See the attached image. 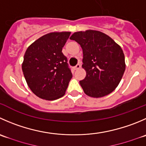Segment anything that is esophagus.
<instances>
[{
  "label": "esophagus",
  "instance_id": "obj_1",
  "mask_svg": "<svg viewBox=\"0 0 146 146\" xmlns=\"http://www.w3.org/2000/svg\"><path fill=\"white\" fill-rule=\"evenodd\" d=\"M80 67H81V65H80V63H78V64L76 65V66H75V68H74V70H78V69L80 68Z\"/></svg>",
  "mask_w": 146,
  "mask_h": 146
}]
</instances>
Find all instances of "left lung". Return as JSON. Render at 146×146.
<instances>
[{"instance_id": "left-lung-1", "label": "left lung", "mask_w": 146, "mask_h": 146, "mask_svg": "<svg viewBox=\"0 0 146 146\" xmlns=\"http://www.w3.org/2000/svg\"><path fill=\"white\" fill-rule=\"evenodd\" d=\"M83 49L82 65L86 76L80 84L87 96L100 98L112 93L125 70V56L119 45L100 31L88 30L70 36Z\"/></svg>"}]
</instances>
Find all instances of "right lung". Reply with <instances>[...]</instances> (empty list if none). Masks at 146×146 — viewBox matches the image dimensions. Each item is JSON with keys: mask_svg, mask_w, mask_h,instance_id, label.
<instances>
[{"mask_svg": "<svg viewBox=\"0 0 146 146\" xmlns=\"http://www.w3.org/2000/svg\"><path fill=\"white\" fill-rule=\"evenodd\" d=\"M70 35V32L50 33L25 51L23 73L28 87L40 98L56 100L66 93L73 75L62 48Z\"/></svg>", "mask_w": 146, "mask_h": 146, "instance_id": "1", "label": "right lung"}]
</instances>
